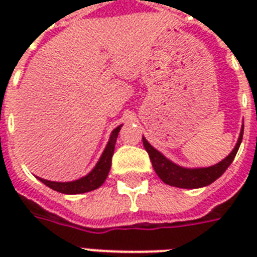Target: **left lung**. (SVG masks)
<instances>
[{
    "label": "left lung",
    "mask_w": 257,
    "mask_h": 257,
    "mask_svg": "<svg viewBox=\"0 0 257 257\" xmlns=\"http://www.w3.org/2000/svg\"><path fill=\"white\" fill-rule=\"evenodd\" d=\"M243 131L244 125L241 128V132H240L237 144L231 152V155L225 157L223 161H220L219 164L213 165V167H208V168H183V167L173 164L167 157L163 156L159 151H156L148 141L145 140L144 137H143V144H144L145 151L148 152L149 159L152 161L153 169L165 184H168L171 187L192 189V188H201L205 187V185H209L227 171V168L232 164L236 153L239 151L241 140H243Z\"/></svg>",
    "instance_id": "obj_1"
}]
</instances>
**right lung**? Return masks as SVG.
<instances>
[{
    "label": "right lung",
    "instance_id": "right-lung-1",
    "mask_svg": "<svg viewBox=\"0 0 257 257\" xmlns=\"http://www.w3.org/2000/svg\"><path fill=\"white\" fill-rule=\"evenodd\" d=\"M121 126H117L110 135V139L108 141V145L105 148L102 156L100 157V160L97 163V165L93 168V171L86 175L85 177H82L76 181H70V183H56V181H49V180L40 179V181L48 185L49 188L54 189V191L61 192V193H66V195H78V193H85V192H90L93 189H97L98 187L102 185L108 173L110 171V165H112V156L114 152V144H116L117 136L120 132Z\"/></svg>",
    "mask_w": 257,
    "mask_h": 257
}]
</instances>
